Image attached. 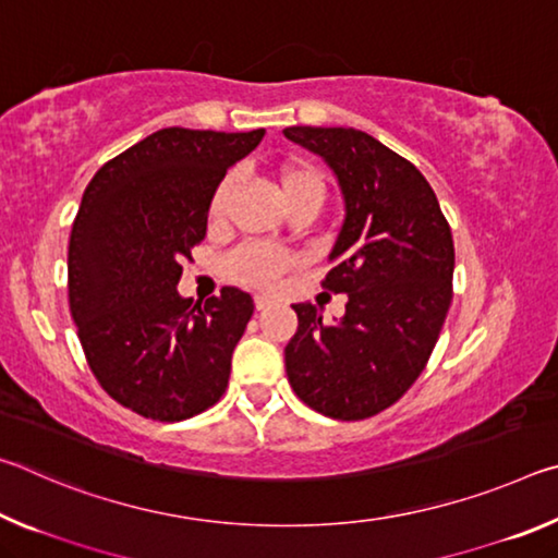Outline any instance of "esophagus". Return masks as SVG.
<instances>
[{
    "instance_id": "esophagus-1",
    "label": "esophagus",
    "mask_w": 558,
    "mask_h": 558,
    "mask_svg": "<svg viewBox=\"0 0 558 558\" xmlns=\"http://www.w3.org/2000/svg\"><path fill=\"white\" fill-rule=\"evenodd\" d=\"M253 302H256V310H266V307L272 305V298H268V295H256V298H253Z\"/></svg>"
}]
</instances>
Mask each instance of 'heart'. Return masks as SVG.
Segmentation results:
<instances>
[{
    "mask_svg": "<svg viewBox=\"0 0 558 558\" xmlns=\"http://www.w3.org/2000/svg\"><path fill=\"white\" fill-rule=\"evenodd\" d=\"M235 177L226 174L219 184H216L211 202H209V221L221 223L226 209H229V199L233 192ZM278 184L282 199H292L298 194H317L323 199L325 182L313 165L302 162V159H290L280 167ZM295 258L288 251L272 248L266 243H243L233 253L223 258V272L226 278L248 288H263L268 290L276 286L282 272H286Z\"/></svg>",
    "mask_w": 558,
    "mask_h": 558,
    "instance_id": "obj_1",
    "label": "heart"
}]
</instances>
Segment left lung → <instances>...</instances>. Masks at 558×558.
I'll return each instance as SVG.
<instances>
[{"label": "left lung", "mask_w": 558, "mask_h": 558, "mask_svg": "<svg viewBox=\"0 0 558 558\" xmlns=\"http://www.w3.org/2000/svg\"><path fill=\"white\" fill-rule=\"evenodd\" d=\"M332 169L344 221L323 288L347 292L339 323L292 305L298 332L286 347L292 391L337 421L389 409L426 369L452 300L456 248L430 184L409 159L354 128H286Z\"/></svg>", "instance_id": "left-lung-1"}]
</instances>
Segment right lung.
<instances>
[{"mask_svg": "<svg viewBox=\"0 0 558 558\" xmlns=\"http://www.w3.org/2000/svg\"><path fill=\"white\" fill-rule=\"evenodd\" d=\"M266 130L165 128L102 165L69 243V305L90 372L153 421H184L221 399L253 298L223 288L192 307L182 260L204 241L216 184Z\"/></svg>", "mask_w": 558, "mask_h": 558, "instance_id": "right-lung-1", "label": "right lung"}]
</instances>
